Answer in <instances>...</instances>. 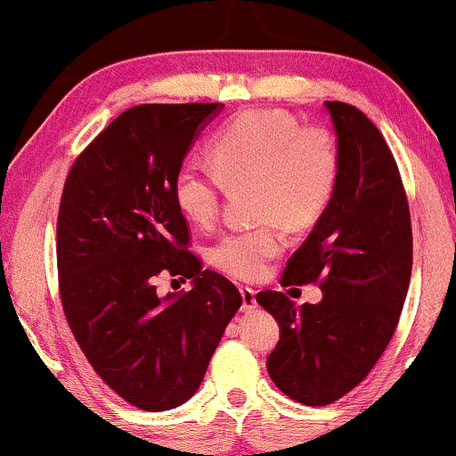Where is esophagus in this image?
Returning a JSON list of instances; mask_svg holds the SVG:
<instances>
[{
  "instance_id": "34e87169",
  "label": "esophagus",
  "mask_w": 456,
  "mask_h": 456,
  "mask_svg": "<svg viewBox=\"0 0 456 456\" xmlns=\"http://www.w3.org/2000/svg\"><path fill=\"white\" fill-rule=\"evenodd\" d=\"M239 293H241V308L246 313H249V311H254V308H256V291H254V289H249V287H241L239 289Z\"/></svg>"
}]
</instances>
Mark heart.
<instances>
[{"mask_svg":"<svg viewBox=\"0 0 456 456\" xmlns=\"http://www.w3.org/2000/svg\"><path fill=\"white\" fill-rule=\"evenodd\" d=\"M341 174L337 139L281 110H248L210 143V165L175 171L174 202L195 226L217 219L226 189L254 184V210L263 226L224 234L210 261L237 281H256L285 248V228L308 230L335 198Z\"/></svg>","mask_w":456,"mask_h":456,"instance_id":"b5f03b06","label":"heart"}]
</instances>
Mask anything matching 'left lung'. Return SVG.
Listing matches in <instances>:
<instances>
[{
  "label": "left lung",
  "instance_id": "8db88e82",
  "mask_svg": "<svg viewBox=\"0 0 456 456\" xmlns=\"http://www.w3.org/2000/svg\"><path fill=\"white\" fill-rule=\"evenodd\" d=\"M324 106L341 154L339 184L282 276L285 287L320 282L322 300L296 306L281 291L256 296L281 326L269 379L308 406L335 403L370 374L398 326L413 265L409 202L383 134L354 106Z\"/></svg>",
  "mask_w": 456,
  "mask_h": 456
}]
</instances>
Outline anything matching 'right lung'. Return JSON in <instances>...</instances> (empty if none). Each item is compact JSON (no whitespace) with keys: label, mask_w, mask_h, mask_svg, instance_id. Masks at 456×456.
<instances>
[{"label":"right lung","mask_w":456,"mask_h":456,"mask_svg":"<svg viewBox=\"0 0 456 456\" xmlns=\"http://www.w3.org/2000/svg\"><path fill=\"white\" fill-rule=\"evenodd\" d=\"M222 104H141L77 156L58 213V276L67 322L93 370L143 411L184 404L202 385L239 289L187 249L175 171ZM191 278L159 297L155 278Z\"/></svg>","instance_id":"obj_1"}]
</instances>
